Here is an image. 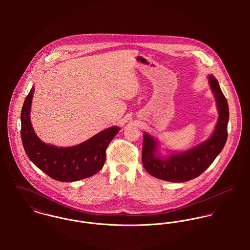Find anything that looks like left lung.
Returning <instances> with one entry per match:
<instances>
[{
	"label": "left lung",
	"instance_id": "1",
	"mask_svg": "<svg viewBox=\"0 0 250 250\" xmlns=\"http://www.w3.org/2000/svg\"><path fill=\"white\" fill-rule=\"evenodd\" d=\"M208 80L218 109V119L213 135L191 149L164 157L158 150V141L144 133L142 160L144 168L152 176L174 183L196 178L212 165L223 149L228 135L229 107L216 79L210 75Z\"/></svg>",
	"mask_w": 250,
	"mask_h": 250
}]
</instances>
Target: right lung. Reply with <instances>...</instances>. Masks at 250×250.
<instances>
[{
	"mask_svg": "<svg viewBox=\"0 0 250 250\" xmlns=\"http://www.w3.org/2000/svg\"><path fill=\"white\" fill-rule=\"evenodd\" d=\"M34 92L33 86L21 111V138L29 159L48 176L61 182H74L96 174L105 164L107 145L120 128L112 126L71 147L46 144L36 136L31 123Z\"/></svg>",
	"mask_w": 250,
	"mask_h": 250,
	"instance_id": "add662e5",
	"label": "right lung"
}]
</instances>
